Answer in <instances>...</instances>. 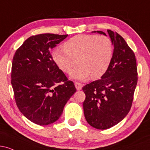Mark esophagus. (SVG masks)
Returning <instances> with one entry per match:
<instances>
[{
	"label": "esophagus",
	"instance_id": "obj_1",
	"mask_svg": "<svg viewBox=\"0 0 150 150\" xmlns=\"http://www.w3.org/2000/svg\"><path fill=\"white\" fill-rule=\"evenodd\" d=\"M75 87H76V89L77 90H80V89H82V85L80 82H75Z\"/></svg>",
	"mask_w": 150,
	"mask_h": 150
}]
</instances>
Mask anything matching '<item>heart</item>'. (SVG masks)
I'll return each instance as SVG.
<instances>
[{
	"instance_id": "heart-1",
	"label": "heart",
	"mask_w": 150,
	"mask_h": 150,
	"mask_svg": "<svg viewBox=\"0 0 150 150\" xmlns=\"http://www.w3.org/2000/svg\"><path fill=\"white\" fill-rule=\"evenodd\" d=\"M63 48L53 50V60L65 73L71 72L77 61L79 65L70 73L75 80H86L90 76L100 78L113 61V43L106 36L77 35L65 42Z\"/></svg>"
}]
</instances>
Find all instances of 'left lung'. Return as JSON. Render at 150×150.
<instances>
[{
  "label": "left lung",
  "mask_w": 150,
  "mask_h": 150,
  "mask_svg": "<svg viewBox=\"0 0 150 150\" xmlns=\"http://www.w3.org/2000/svg\"><path fill=\"white\" fill-rule=\"evenodd\" d=\"M107 32L114 46L112 63L101 79L82 87L86 95L83 102L85 119L99 130L111 128L126 116L137 82L135 53L120 34ZM94 32L106 36L101 31Z\"/></svg>",
  "instance_id": "obj_1"
}]
</instances>
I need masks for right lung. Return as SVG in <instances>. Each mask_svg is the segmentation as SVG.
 <instances>
[{"instance_id":"add662e5","label":"right lung","mask_w":150,"mask_h":150,"mask_svg":"<svg viewBox=\"0 0 150 150\" xmlns=\"http://www.w3.org/2000/svg\"><path fill=\"white\" fill-rule=\"evenodd\" d=\"M68 34L32 36L17 49L12 63L11 84L22 114L36 124L56 121L76 92L74 83L53 61L50 51Z\"/></svg>"}]
</instances>
